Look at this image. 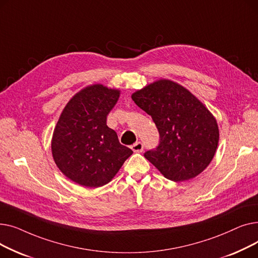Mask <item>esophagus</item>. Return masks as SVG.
Wrapping results in <instances>:
<instances>
[{
  "label": "esophagus",
  "mask_w": 258,
  "mask_h": 258,
  "mask_svg": "<svg viewBox=\"0 0 258 258\" xmlns=\"http://www.w3.org/2000/svg\"><path fill=\"white\" fill-rule=\"evenodd\" d=\"M131 148L135 153H141L143 151V144L141 142H136L131 146Z\"/></svg>",
  "instance_id": "34e87169"
}]
</instances>
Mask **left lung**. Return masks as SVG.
<instances>
[{
	"instance_id": "1",
	"label": "left lung",
	"mask_w": 258,
	"mask_h": 258,
	"mask_svg": "<svg viewBox=\"0 0 258 258\" xmlns=\"http://www.w3.org/2000/svg\"><path fill=\"white\" fill-rule=\"evenodd\" d=\"M132 99L156 123L160 143L144 157L166 179L184 182L205 170L220 139L218 122L205 104L169 79L145 86Z\"/></svg>"
}]
</instances>
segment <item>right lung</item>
<instances>
[{"label":"right lung","mask_w":258,"mask_h":258,"mask_svg":"<svg viewBox=\"0 0 258 258\" xmlns=\"http://www.w3.org/2000/svg\"><path fill=\"white\" fill-rule=\"evenodd\" d=\"M119 96L118 89L91 85L76 93L59 116L51 140L53 160L78 185L97 188L111 182L133 154L106 125Z\"/></svg>","instance_id":"obj_1"}]
</instances>
